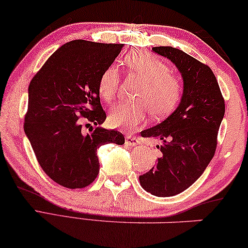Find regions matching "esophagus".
Returning a JSON list of instances; mask_svg holds the SVG:
<instances>
[{
	"instance_id": "obj_1",
	"label": "esophagus",
	"mask_w": 248,
	"mask_h": 248,
	"mask_svg": "<svg viewBox=\"0 0 248 248\" xmlns=\"http://www.w3.org/2000/svg\"><path fill=\"white\" fill-rule=\"evenodd\" d=\"M139 142H140L139 139H138V138H136V137H132V136H126V137H125V144H126V146L133 147V146H136V144H138Z\"/></svg>"
}]
</instances>
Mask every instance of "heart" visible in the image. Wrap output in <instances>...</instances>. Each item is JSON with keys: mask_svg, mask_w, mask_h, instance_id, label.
Masks as SVG:
<instances>
[{"mask_svg": "<svg viewBox=\"0 0 248 248\" xmlns=\"http://www.w3.org/2000/svg\"><path fill=\"white\" fill-rule=\"evenodd\" d=\"M124 63L128 73L139 76L143 85L138 93L137 104H120L112 108L109 124L112 127L132 130L147 121L152 109L157 117H163L174 110L181 100L183 82L181 76L170 70L158 57L144 51H132L125 57ZM121 77L115 67H108L98 81L101 99L111 104L120 91Z\"/></svg>", "mask_w": 248, "mask_h": 248, "instance_id": "obj_1", "label": "heart"}]
</instances>
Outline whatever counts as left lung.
Here are the masks:
<instances>
[{"label": "left lung", "mask_w": 248, "mask_h": 248, "mask_svg": "<svg viewBox=\"0 0 248 248\" xmlns=\"http://www.w3.org/2000/svg\"><path fill=\"white\" fill-rule=\"evenodd\" d=\"M183 77L179 107L162 123L141 132L143 138L162 140L155 167L139 178L144 190L158 197L185 191L202 174L214 157L217 133L224 116V99L212 69L172 46H155Z\"/></svg>", "instance_id": "8db88e82"}]
</instances>
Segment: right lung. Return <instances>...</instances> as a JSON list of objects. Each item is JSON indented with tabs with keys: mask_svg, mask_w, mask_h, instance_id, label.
I'll return each instance as SVG.
<instances>
[{
	"mask_svg": "<svg viewBox=\"0 0 248 248\" xmlns=\"http://www.w3.org/2000/svg\"><path fill=\"white\" fill-rule=\"evenodd\" d=\"M122 49L123 44L70 41L31 81L25 132L42 170L62 187H88L99 174L96 150L125 142L121 132L92 127L107 117L98 92L99 77Z\"/></svg>",
	"mask_w": 248,
	"mask_h": 248,
	"instance_id": "obj_1",
	"label": "right lung"
}]
</instances>
